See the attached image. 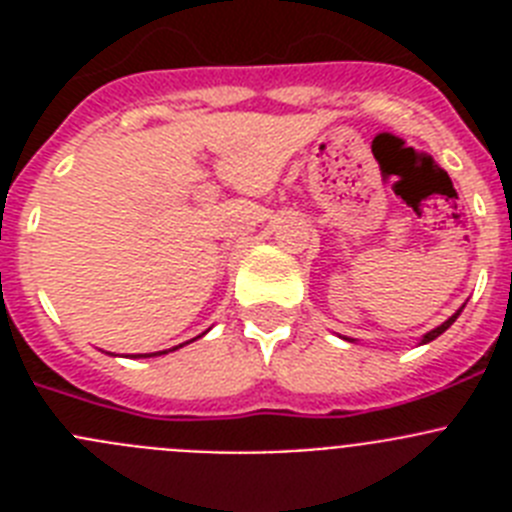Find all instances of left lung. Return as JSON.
<instances>
[{"label":"left lung","mask_w":512,"mask_h":512,"mask_svg":"<svg viewBox=\"0 0 512 512\" xmlns=\"http://www.w3.org/2000/svg\"><path fill=\"white\" fill-rule=\"evenodd\" d=\"M461 310H464V305H461V307H459V310H456V312H454V315H451V318H449V320H443V323H441V325H438V328L428 330V333H425V336H423V338H420V346H423V343H431V341H436V338H438V336H441L443 330H449V328H451V325H454V320H456V318H459V315H461ZM346 341H354V338H346Z\"/></svg>","instance_id":"8db88e82"}]
</instances>
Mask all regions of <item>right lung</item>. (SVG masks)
I'll return each instance as SVG.
<instances>
[{
    "mask_svg": "<svg viewBox=\"0 0 512 512\" xmlns=\"http://www.w3.org/2000/svg\"><path fill=\"white\" fill-rule=\"evenodd\" d=\"M207 333V330H205ZM205 333H202V336H205ZM200 338V336H197ZM197 338H192V341H197ZM189 343V341H187ZM184 343H179V346H174V348H169V351H176V348H182ZM169 351H156V354H130V359H151V356H161V354H169Z\"/></svg>",
    "mask_w": 512,
    "mask_h": 512,
    "instance_id": "right-lung-1",
    "label": "right lung"
}]
</instances>
